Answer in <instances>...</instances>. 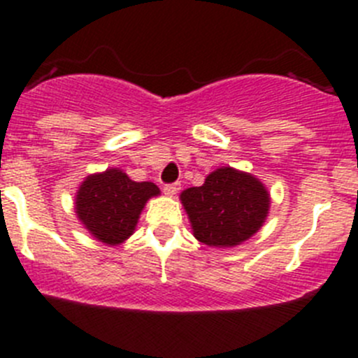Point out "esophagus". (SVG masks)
I'll return each instance as SVG.
<instances>
[{
  "mask_svg": "<svg viewBox=\"0 0 358 358\" xmlns=\"http://www.w3.org/2000/svg\"><path fill=\"white\" fill-rule=\"evenodd\" d=\"M164 194L166 196H175L176 192L180 190V183H168V185H164Z\"/></svg>",
  "mask_w": 358,
  "mask_h": 358,
  "instance_id": "esophagus-1",
  "label": "esophagus"
}]
</instances>
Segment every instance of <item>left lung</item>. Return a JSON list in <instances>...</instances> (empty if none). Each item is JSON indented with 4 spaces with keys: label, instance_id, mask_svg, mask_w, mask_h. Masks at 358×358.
<instances>
[{
    "label": "left lung",
    "instance_id": "8db88e82",
    "mask_svg": "<svg viewBox=\"0 0 358 358\" xmlns=\"http://www.w3.org/2000/svg\"><path fill=\"white\" fill-rule=\"evenodd\" d=\"M180 201L194 237L211 248L239 246L262 229L270 209L266 187L230 166L209 173L201 187L183 190Z\"/></svg>",
    "mask_w": 358,
    "mask_h": 358
}]
</instances>
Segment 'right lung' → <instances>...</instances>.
<instances>
[{
    "mask_svg": "<svg viewBox=\"0 0 358 358\" xmlns=\"http://www.w3.org/2000/svg\"><path fill=\"white\" fill-rule=\"evenodd\" d=\"M159 194L152 182H133L124 171L110 168L86 176L76 192L74 209L96 241L117 246L135 232L145 202Z\"/></svg>",
    "mask_w": 358,
    "mask_h": 358,
    "instance_id": "obj_1",
    "label": "right lung"
}]
</instances>
